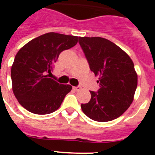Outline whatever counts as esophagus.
Returning a JSON list of instances; mask_svg holds the SVG:
<instances>
[{
  "label": "esophagus",
  "instance_id": "1",
  "mask_svg": "<svg viewBox=\"0 0 155 155\" xmlns=\"http://www.w3.org/2000/svg\"><path fill=\"white\" fill-rule=\"evenodd\" d=\"M73 88H74V90H75L76 91H81V90L82 87H81V86H78V87H74Z\"/></svg>",
  "mask_w": 155,
  "mask_h": 155
}]
</instances>
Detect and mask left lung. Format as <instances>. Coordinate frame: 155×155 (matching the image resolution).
<instances>
[{"mask_svg":"<svg viewBox=\"0 0 155 155\" xmlns=\"http://www.w3.org/2000/svg\"><path fill=\"white\" fill-rule=\"evenodd\" d=\"M90 69L98 77V92L81 104L83 113L98 122L120 117L130 106L137 86V74L131 58L113 42L101 37H79Z\"/></svg>","mask_w":155,"mask_h":155,"instance_id":"obj_1","label":"left lung"}]
</instances>
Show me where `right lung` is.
Listing matches in <instances>:
<instances>
[{
	"mask_svg": "<svg viewBox=\"0 0 155 155\" xmlns=\"http://www.w3.org/2000/svg\"><path fill=\"white\" fill-rule=\"evenodd\" d=\"M78 37L49 32L26 43L18 50L12 66V91L19 104L35 114L45 115L60 108L70 84L49 78L60 53L78 43Z\"/></svg>",
	"mask_w": 155,
	"mask_h": 155,
	"instance_id": "add662e5",
	"label": "right lung"
}]
</instances>
